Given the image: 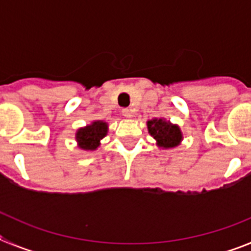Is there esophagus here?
<instances>
[{
  "label": "esophagus",
  "mask_w": 251,
  "mask_h": 251,
  "mask_svg": "<svg viewBox=\"0 0 251 251\" xmlns=\"http://www.w3.org/2000/svg\"><path fill=\"white\" fill-rule=\"evenodd\" d=\"M122 113H123V115L126 117V118H132V110L130 109H123L122 110Z\"/></svg>",
  "instance_id": "esophagus-1"
}]
</instances>
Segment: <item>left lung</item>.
I'll return each mask as SVG.
<instances>
[{"mask_svg":"<svg viewBox=\"0 0 251 251\" xmlns=\"http://www.w3.org/2000/svg\"><path fill=\"white\" fill-rule=\"evenodd\" d=\"M148 133L156 141V146L163 150L176 148L183 141V133L177 124L166 118H153L147 121Z\"/></svg>","mask_w":251,"mask_h":251,"instance_id":"8db88e82","label":"left lung"}]
</instances>
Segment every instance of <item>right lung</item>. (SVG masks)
Masks as SVG:
<instances>
[{
    "label": "right lung",
    "mask_w": 251,
    "mask_h": 251,
    "mask_svg": "<svg viewBox=\"0 0 251 251\" xmlns=\"http://www.w3.org/2000/svg\"><path fill=\"white\" fill-rule=\"evenodd\" d=\"M109 124L104 121H93L85 127H81L75 133V141L77 147L86 152L98 150L100 142L108 134Z\"/></svg>",
    "instance_id": "obj_1"
}]
</instances>
